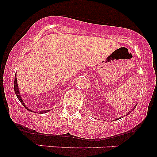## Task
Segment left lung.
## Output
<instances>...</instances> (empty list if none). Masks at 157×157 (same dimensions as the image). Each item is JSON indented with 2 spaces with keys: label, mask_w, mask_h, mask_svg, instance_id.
Instances as JSON below:
<instances>
[{
  "label": "left lung",
  "mask_w": 157,
  "mask_h": 157,
  "mask_svg": "<svg viewBox=\"0 0 157 157\" xmlns=\"http://www.w3.org/2000/svg\"><path fill=\"white\" fill-rule=\"evenodd\" d=\"M134 108H135V107H134V108H133V109H131V111H129V112H128V113H126V115H128V114H129V113H130L131 112H132V111H134ZM120 118H121V117H120ZM116 120H117V119H116Z\"/></svg>",
  "instance_id": "obj_1"
}]
</instances>
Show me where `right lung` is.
<instances>
[{"mask_svg": "<svg viewBox=\"0 0 157 157\" xmlns=\"http://www.w3.org/2000/svg\"><path fill=\"white\" fill-rule=\"evenodd\" d=\"M14 89H15V94H16V96H17V99H18L19 100V101L21 102V103H22V105L24 106L25 107V109H26L27 110H29V111H32V112H34V111H32V109H29L28 107H27V106L25 105V103L24 102H23V100H22V98H21V95H20V91H19V89H18V86H17V77H16V75H15V82H14ZM48 110H46V111H41V113H46V112H48Z\"/></svg>", "mask_w": 157, "mask_h": 157, "instance_id": "add662e5", "label": "right lung"}]
</instances>
